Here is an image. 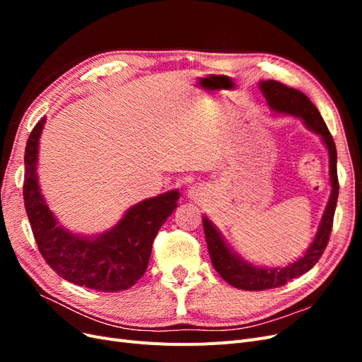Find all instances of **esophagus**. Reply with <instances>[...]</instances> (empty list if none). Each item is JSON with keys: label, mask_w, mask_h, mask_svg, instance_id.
Returning <instances> with one entry per match:
<instances>
[{"label": "esophagus", "mask_w": 362, "mask_h": 362, "mask_svg": "<svg viewBox=\"0 0 362 362\" xmlns=\"http://www.w3.org/2000/svg\"><path fill=\"white\" fill-rule=\"evenodd\" d=\"M205 193H206V187H205L204 184H193L192 187L189 189V192H187L189 198H190L192 201H199V199H202V196H205Z\"/></svg>", "instance_id": "obj_1"}]
</instances>
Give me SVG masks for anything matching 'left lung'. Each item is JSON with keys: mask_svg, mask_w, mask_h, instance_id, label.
<instances>
[{"mask_svg": "<svg viewBox=\"0 0 362 362\" xmlns=\"http://www.w3.org/2000/svg\"><path fill=\"white\" fill-rule=\"evenodd\" d=\"M259 90L264 95L270 110L281 115L300 117L306 128L322 137L323 144L327 148V154H329V177L332 192L313 243L306 249L303 257L296 259L286 267H258L250 264V262H247L242 257H238L235 252L231 250V247L226 245L225 238L218 233V229L214 226L210 218L206 216L202 217L208 254H210L216 272L229 286L247 291H261L282 287L290 279L303 275V273L311 270L315 266V262L320 259L325 252L327 242H329L339 189L337 177V148L334 139L329 129H327L320 112L310 101V98L300 90H296L293 87H288L275 80L259 81Z\"/></svg>", "mask_w": 362, "mask_h": 362, "instance_id": "obj_1", "label": "left lung"}]
</instances>
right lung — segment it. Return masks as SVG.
Listing matches in <instances>:
<instances>
[{"label":"right lung","instance_id":"add662e5","mask_svg":"<svg viewBox=\"0 0 362 362\" xmlns=\"http://www.w3.org/2000/svg\"><path fill=\"white\" fill-rule=\"evenodd\" d=\"M45 117L33 128L25 146L24 204L33 235L47 264L75 286L96 291L128 290L145 275L158 229L178 206V190L128 208L124 217L96 237L63 228L48 208L37 177V152Z\"/></svg>","mask_w":362,"mask_h":362}]
</instances>
